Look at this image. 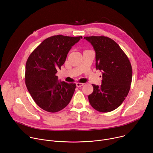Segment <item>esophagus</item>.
Segmentation results:
<instances>
[{
	"instance_id": "34e87169",
	"label": "esophagus",
	"mask_w": 153,
	"mask_h": 153,
	"mask_svg": "<svg viewBox=\"0 0 153 153\" xmlns=\"http://www.w3.org/2000/svg\"><path fill=\"white\" fill-rule=\"evenodd\" d=\"M76 86H77L78 88H79V87L83 86L84 85V83H76Z\"/></svg>"
}]
</instances>
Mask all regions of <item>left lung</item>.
<instances>
[{
    "mask_svg": "<svg viewBox=\"0 0 153 153\" xmlns=\"http://www.w3.org/2000/svg\"><path fill=\"white\" fill-rule=\"evenodd\" d=\"M96 51V69L102 72L100 86L92 84L93 92L88 96L91 106L107 113L119 107L131 88L132 65L128 57L111 39L105 36L85 37Z\"/></svg>",
    "mask_w": 153,
    "mask_h": 153,
    "instance_id": "obj_1",
    "label": "left lung"
}]
</instances>
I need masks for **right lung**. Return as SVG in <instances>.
I'll return each instance as SVG.
<instances>
[{"mask_svg": "<svg viewBox=\"0 0 153 153\" xmlns=\"http://www.w3.org/2000/svg\"><path fill=\"white\" fill-rule=\"evenodd\" d=\"M82 36L57 35L46 39L29 56L25 83L34 102L42 109L55 113L69 103L76 88L75 83L59 81L56 75L65 61L72 46Z\"/></svg>", "mask_w": 153, "mask_h": 153, "instance_id": "right-lung-1", "label": "right lung"}]
</instances>
